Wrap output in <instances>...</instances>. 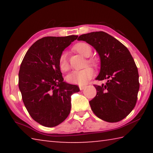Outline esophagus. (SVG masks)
<instances>
[{
	"label": "esophagus",
	"instance_id": "obj_1",
	"mask_svg": "<svg viewBox=\"0 0 153 153\" xmlns=\"http://www.w3.org/2000/svg\"><path fill=\"white\" fill-rule=\"evenodd\" d=\"M79 88L80 90H84L85 88H86V86H85V85H79Z\"/></svg>",
	"mask_w": 153,
	"mask_h": 153
}]
</instances>
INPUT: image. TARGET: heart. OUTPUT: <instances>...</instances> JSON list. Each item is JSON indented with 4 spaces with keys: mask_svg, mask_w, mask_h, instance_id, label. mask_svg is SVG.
<instances>
[{
    "mask_svg": "<svg viewBox=\"0 0 153 153\" xmlns=\"http://www.w3.org/2000/svg\"><path fill=\"white\" fill-rule=\"evenodd\" d=\"M74 49L80 55L88 57L92 53V48L86 42H79L74 46ZM87 63L92 66H97V63L94 59H90ZM59 67L62 71H67L69 69V65L65 52L62 53L59 57ZM94 76V70L90 67H86L81 70L72 71L66 77L67 81L70 84L84 85Z\"/></svg>",
    "mask_w": 153,
    "mask_h": 153,
    "instance_id": "obj_1",
    "label": "heart"
}]
</instances>
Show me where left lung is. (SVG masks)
<instances>
[{
  "mask_svg": "<svg viewBox=\"0 0 153 153\" xmlns=\"http://www.w3.org/2000/svg\"><path fill=\"white\" fill-rule=\"evenodd\" d=\"M78 40L94 48L100 60L96 79H107L105 84L94 85L97 95L89 102L93 112L107 122H117L126 117L136 105L139 90V75L128 48L104 32L85 33Z\"/></svg>",
  "mask_w": 153,
  "mask_h": 153,
  "instance_id": "1",
  "label": "left lung"
}]
</instances>
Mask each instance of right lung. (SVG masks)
Listing matches in <instances>:
<instances>
[{"instance_id": "add662e5", "label": "right lung", "mask_w": 153, "mask_h": 153, "mask_svg": "<svg viewBox=\"0 0 153 153\" xmlns=\"http://www.w3.org/2000/svg\"><path fill=\"white\" fill-rule=\"evenodd\" d=\"M78 36H48L30 46L19 72V88L28 113L48 128L58 126L69 115L71 97L79 91L76 85L63 82L59 57Z\"/></svg>"}]
</instances>
